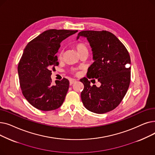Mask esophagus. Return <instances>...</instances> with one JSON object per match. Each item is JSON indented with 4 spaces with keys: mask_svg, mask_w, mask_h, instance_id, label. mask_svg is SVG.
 <instances>
[{
    "mask_svg": "<svg viewBox=\"0 0 155 155\" xmlns=\"http://www.w3.org/2000/svg\"><path fill=\"white\" fill-rule=\"evenodd\" d=\"M76 82V80H74V79H70V85H71L72 84H73L74 83Z\"/></svg>",
    "mask_w": 155,
    "mask_h": 155,
    "instance_id": "obj_1",
    "label": "esophagus"
}]
</instances>
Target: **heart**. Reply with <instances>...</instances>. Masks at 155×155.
<instances>
[{
  "instance_id": "b5f03b06",
  "label": "heart",
  "mask_w": 155,
  "mask_h": 155,
  "mask_svg": "<svg viewBox=\"0 0 155 155\" xmlns=\"http://www.w3.org/2000/svg\"><path fill=\"white\" fill-rule=\"evenodd\" d=\"M73 46H74V47L75 48L77 51L80 53V54H81L84 52H87V47L86 45L82 41L75 42L73 43ZM63 54V51L61 50L58 54V58L60 59H61L62 58Z\"/></svg>"
}]
</instances>
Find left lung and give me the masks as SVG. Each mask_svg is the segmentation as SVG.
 <instances>
[{
	"mask_svg": "<svg viewBox=\"0 0 155 155\" xmlns=\"http://www.w3.org/2000/svg\"><path fill=\"white\" fill-rule=\"evenodd\" d=\"M80 36L87 38L94 60L88 68L87 78L80 79L84 85L81 99L88 110L97 114L108 112L118 106L128 90L131 81L129 52L120 41L107 31H82L77 39ZM91 78H96L101 85L91 86L88 79Z\"/></svg>",
	"mask_w": 155,
	"mask_h": 155,
	"instance_id": "8db88e82",
	"label": "left lung"
}]
</instances>
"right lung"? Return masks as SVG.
<instances>
[{"instance_id":"right-lung-1","label":"right lung","mask_w":155,"mask_h":155,"mask_svg":"<svg viewBox=\"0 0 155 155\" xmlns=\"http://www.w3.org/2000/svg\"><path fill=\"white\" fill-rule=\"evenodd\" d=\"M77 30L49 29L31 40L24 48L18 64V74L22 93L35 108L50 111L62 105L69 81L63 78L52 84L51 67L58 66V52L63 40Z\"/></svg>"}]
</instances>
